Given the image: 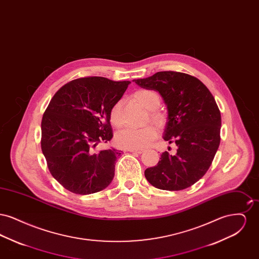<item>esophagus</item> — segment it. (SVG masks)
<instances>
[{
    "label": "esophagus",
    "instance_id": "1",
    "mask_svg": "<svg viewBox=\"0 0 259 259\" xmlns=\"http://www.w3.org/2000/svg\"><path fill=\"white\" fill-rule=\"evenodd\" d=\"M130 152H135V153H138V154H141V153H143L144 152V149H142V148H135V149H128Z\"/></svg>",
    "mask_w": 259,
    "mask_h": 259
}]
</instances>
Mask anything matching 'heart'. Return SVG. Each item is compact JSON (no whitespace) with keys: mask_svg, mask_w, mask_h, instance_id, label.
<instances>
[{"mask_svg":"<svg viewBox=\"0 0 259 259\" xmlns=\"http://www.w3.org/2000/svg\"><path fill=\"white\" fill-rule=\"evenodd\" d=\"M133 97L140 105H142L145 109L149 111V117L153 122L158 125L164 123V115L159 111H156V109L160 105V96L156 91L150 89H140L136 91ZM121 109V101H117L111 106L110 110V121L114 127H119L122 124ZM156 130L151 125L140 129L125 128L116 133L115 144L119 148L126 149L146 148L156 139Z\"/></svg>","mask_w":259,"mask_h":259,"instance_id":"1","label":"heart"}]
</instances>
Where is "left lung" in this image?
<instances>
[{
	"instance_id": "1",
	"label": "left lung",
	"mask_w": 259,
	"mask_h": 259,
	"mask_svg": "<svg viewBox=\"0 0 259 259\" xmlns=\"http://www.w3.org/2000/svg\"><path fill=\"white\" fill-rule=\"evenodd\" d=\"M139 87L159 92L168 110L163 139L178 147L165 151L156 166L145 171L148 183L177 191L195 183L209 170L221 143V111L207 87L198 78L179 72H158L134 79Z\"/></svg>"
}]
</instances>
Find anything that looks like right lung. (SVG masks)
<instances>
[{
    "mask_svg": "<svg viewBox=\"0 0 259 259\" xmlns=\"http://www.w3.org/2000/svg\"><path fill=\"white\" fill-rule=\"evenodd\" d=\"M129 83L102 76L77 78L50 100L42 115L40 146L52 177L67 190L87 195L111 184L121 151L93 149L111 141L110 110Z\"/></svg>",
    "mask_w": 259,
    "mask_h": 259,
    "instance_id": "add662e5",
    "label": "right lung"
}]
</instances>
